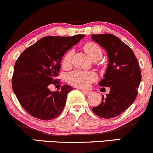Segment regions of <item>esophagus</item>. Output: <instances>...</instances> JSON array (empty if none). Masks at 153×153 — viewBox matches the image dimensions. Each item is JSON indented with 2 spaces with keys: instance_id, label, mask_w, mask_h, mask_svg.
<instances>
[{
  "instance_id": "obj_1",
  "label": "esophagus",
  "mask_w": 153,
  "mask_h": 153,
  "mask_svg": "<svg viewBox=\"0 0 153 153\" xmlns=\"http://www.w3.org/2000/svg\"><path fill=\"white\" fill-rule=\"evenodd\" d=\"M82 92L85 95H88L91 94V91H85V90H82Z\"/></svg>"
}]
</instances>
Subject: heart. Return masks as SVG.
I'll return each instance as SVG.
<instances>
[{
    "label": "heart",
    "mask_w": 153,
    "mask_h": 153,
    "mask_svg": "<svg viewBox=\"0 0 153 153\" xmlns=\"http://www.w3.org/2000/svg\"><path fill=\"white\" fill-rule=\"evenodd\" d=\"M83 50L93 60H98L101 57L103 50L101 46L94 42H88L83 45ZM73 52L68 51L62 59V66L68 68L71 65ZM97 79V75L93 71H85L77 70L67 75V81L71 85L80 88H87L91 83Z\"/></svg>",
    "instance_id": "b5f03b06"
}]
</instances>
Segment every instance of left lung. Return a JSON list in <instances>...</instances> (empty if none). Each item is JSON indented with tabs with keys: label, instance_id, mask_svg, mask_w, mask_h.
Listing matches in <instances>:
<instances>
[{
	"label": "left lung",
	"instance_id": "8db88e82",
	"mask_svg": "<svg viewBox=\"0 0 153 153\" xmlns=\"http://www.w3.org/2000/svg\"><path fill=\"white\" fill-rule=\"evenodd\" d=\"M91 39L107 51L109 62L99 85L111 89L106 96H102L99 106L92 109L100 117L114 118L127 110L134 101L141 82V71L133 51L114 35L92 34Z\"/></svg>",
	"mask_w": 153,
	"mask_h": 153
}]
</instances>
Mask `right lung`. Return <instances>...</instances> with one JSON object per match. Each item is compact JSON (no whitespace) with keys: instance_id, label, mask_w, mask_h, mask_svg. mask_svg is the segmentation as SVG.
<instances>
[{"instance_id":"add662e5","label":"right lung","mask_w":153,"mask_h":153,"mask_svg":"<svg viewBox=\"0 0 153 153\" xmlns=\"http://www.w3.org/2000/svg\"><path fill=\"white\" fill-rule=\"evenodd\" d=\"M84 36H45L26 48L18 57L12 88L20 104L31 116L51 120L62 111L68 94L73 88L64 85L61 90L52 92L49 87L59 83L57 77L63 54Z\"/></svg>"}]
</instances>
